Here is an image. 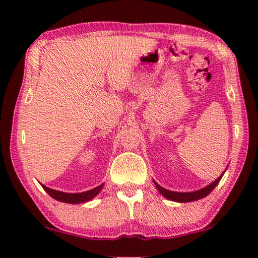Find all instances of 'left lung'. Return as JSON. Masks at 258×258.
Masks as SVG:
<instances>
[{"label": "left lung", "mask_w": 258, "mask_h": 258, "mask_svg": "<svg viewBox=\"0 0 258 258\" xmlns=\"http://www.w3.org/2000/svg\"><path fill=\"white\" fill-rule=\"evenodd\" d=\"M224 172H223V174H224ZM223 174H222L220 177H217L215 181L212 182L211 184H208L207 186H205V187H203V189H199L197 191H191V192L171 191V190L165 189V187H163V186H160L156 181H154V183L157 187V190H158L160 192V195H163L166 199H169V200H172V202H177V203H190V202H195V200L203 199L206 197V196L211 194V192L215 189V186L218 184V182L221 181Z\"/></svg>", "instance_id": "left-lung-1"}]
</instances>
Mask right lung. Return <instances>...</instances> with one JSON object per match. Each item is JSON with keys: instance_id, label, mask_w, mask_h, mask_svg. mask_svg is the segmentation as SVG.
<instances>
[{"instance_id": "add662e5", "label": "right lung", "mask_w": 258, "mask_h": 258, "mask_svg": "<svg viewBox=\"0 0 258 258\" xmlns=\"http://www.w3.org/2000/svg\"><path fill=\"white\" fill-rule=\"evenodd\" d=\"M43 189H44L47 194H49L52 198H54L55 200L61 203H66V204H82V203H86L92 200L95 196L99 195V192L101 191L103 184L98 185L94 189H91L89 191H84V192H78V194H68V192H62V191H58L54 189H51V187H47L45 185H43Z\"/></svg>"}]
</instances>
